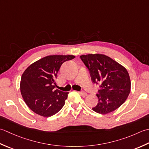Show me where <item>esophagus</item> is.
<instances>
[{"instance_id":"34e87169","label":"esophagus","mask_w":149,"mask_h":149,"mask_svg":"<svg viewBox=\"0 0 149 149\" xmlns=\"http://www.w3.org/2000/svg\"><path fill=\"white\" fill-rule=\"evenodd\" d=\"M79 93H80V95L83 97H86L87 96V94L85 92H79Z\"/></svg>"}]
</instances>
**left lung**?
I'll return each mask as SVG.
<instances>
[{
    "label": "left lung",
    "instance_id": "8db88e82",
    "mask_svg": "<svg viewBox=\"0 0 149 149\" xmlns=\"http://www.w3.org/2000/svg\"><path fill=\"white\" fill-rule=\"evenodd\" d=\"M80 58L89 70L93 82L100 84L96 95L98 102L93 110L105 114L119 108L130 91V77L125 68L103 54H88Z\"/></svg>",
    "mask_w": 149,
    "mask_h": 149
}]
</instances>
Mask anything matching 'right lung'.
Returning a JSON list of instances; mask_svg holds the SVG:
<instances>
[{
	"mask_svg": "<svg viewBox=\"0 0 149 149\" xmlns=\"http://www.w3.org/2000/svg\"><path fill=\"white\" fill-rule=\"evenodd\" d=\"M74 55H49L33 63L22 75L20 89L26 105L44 117L56 114L65 104L69 93L54 90L57 73L63 62Z\"/></svg>",
	"mask_w": 149,
	"mask_h": 149,
	"instance_id": "add662e5",
	"label": "right lung"
}]
</instances>
